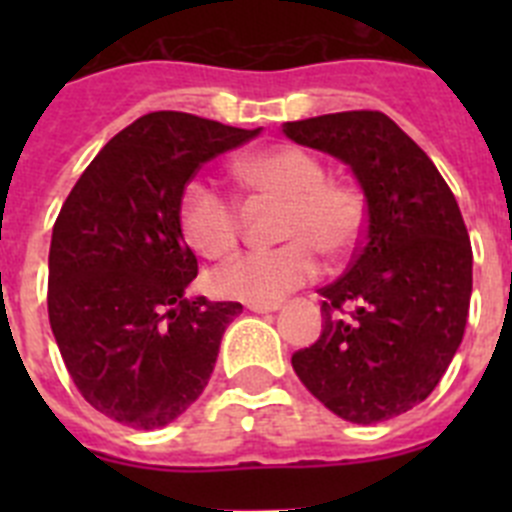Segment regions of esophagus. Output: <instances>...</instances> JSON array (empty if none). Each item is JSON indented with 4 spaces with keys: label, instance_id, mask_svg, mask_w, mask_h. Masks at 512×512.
Returning <instances> with one entry per match:
<instances>
[{
    "label": "esophagus",
    "instance_id": "34e87169",
    "mask_svg": "<svg viewBox=\"0 0 512 512\" xmlns=\"http://www.w3.org/2000/svg\"><path fill=\"white\" fill-rule=\"evenodd\" d=\"M251 312H277L279 310V302H251L248 305Z\"/></svg>",
    "mask_w": 512,
    "mask_h": 512
}]
</instances>
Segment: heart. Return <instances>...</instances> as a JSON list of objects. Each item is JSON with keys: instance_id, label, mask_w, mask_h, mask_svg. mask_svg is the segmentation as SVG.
Masks as SVG:
<instances>
[{"instance_id": "b5f03b06", "label": "heart", "mask_w": 512, "mask_h": 512, "mask_svg": "<svg viewBox=\"0 0 512 512\" xmlns=\"http://www.w3.org/2000/svg\"><path fill=\"white\" fill-rule=\"evenodd\" d=\"M235 176L256 197L282 202L277 235L282 246L251 251L212 274L217 295L243 302H277L318 277V253L343 259L364 233V197L330 182L318 156L297 146L248 153ZM184 241L210 261L228 259L241 241V212L230 197L205 182H189L179 200Z\"/></svg>"}]
</instances>
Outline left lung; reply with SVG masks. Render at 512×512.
Masks as SVG:
<instances>
[{
	"label": "left lung",
	"mask_w": 512,
	"mask_h": 512,
	"mask_svg": "<svg viewBox=\"0 0 512 512\" xmlns=\"http://www.w3.org/2000/svg\"><path fill=\"white\" fill-rule=\"evenodd\" d=\"M282 128L351 166L366 197L364 241L346 274L320 289L323 333L292 366L338 418L372 425L408 413L436 390L467 328L472 243L454 192L384 112Z\"/></svg>",
	"instance_id": "1"
}]
</instances>
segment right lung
<instances>
[{"instance_id": "1", "label": "right lung", "mask_w": 512, "mask_h": 512, "mask_svg": "<svg viewBox=\"0 0 512 512\" xmlns=\"http://www.w3.org/2000/svg\"><path fill=\"white\" fill-rule=\"evenodd\" d=\"M187 112H151L97 153L63 202L48 318L76 390L122 425H169L207 387L241 302L187 297L197 256L179 200L202 164L256 138Z\"/></svg>"}]
</instances>
